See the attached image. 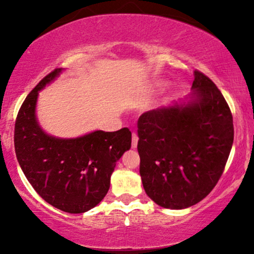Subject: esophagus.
Listing matches in <instances>:
<instances>
[{
	"label": "esophagus",
	"instance_id": "1",
	"mask_svg": "<svg viewBox=\"0 0 254 254\" xmlns=\"http://www.w3.org/2000/svg\"><path fill=\"white\" fill-rule=\"evenodd\" d=\"M137 141H138V137H137V134L133 131V134H131V148H136L137 147Z\"/></svg>",
	"mask_w": 254,
	"mask_h": 254
}]
</instances>
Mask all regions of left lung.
<instances>
[{"instance_id":"left-lung-1","label":"left lung","mask_w":254,"mask_h":254,"mask_svg":"<svg viewBox=\"0 0 254 254\" xmlns=\"http://www.w3.org/2000/svg\"><path fill=\"white\" fill-rule=\"evenodd\" d=\"M187 105L144 112L137 121V151L144 190L158 206L184 209L209 194L234 143L228 103L209 77L194 71Z\"/></svg>"}]
</instances>
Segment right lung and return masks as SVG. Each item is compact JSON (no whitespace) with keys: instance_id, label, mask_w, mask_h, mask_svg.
Here are the masks:
<instances>
[{"instance_id":"obj_1","label":"right lung","mask_w":254,"mask_h":254,"mask_svg":"<svg viewBox=\"0 0 254 254\" xmlns=\"http://www.w3.org/2000/svg\"><path fill=\"white\" fill-rule=\"evenodd\" d=\"M61 70L45 76L23 102L15 123V151L26 179L46 202L82 214L107 194L117 162L130 149L131 133L128 128L96 130L69 140L45 134L36 119L38 91Z\"/></svg>"}]
</instances>
